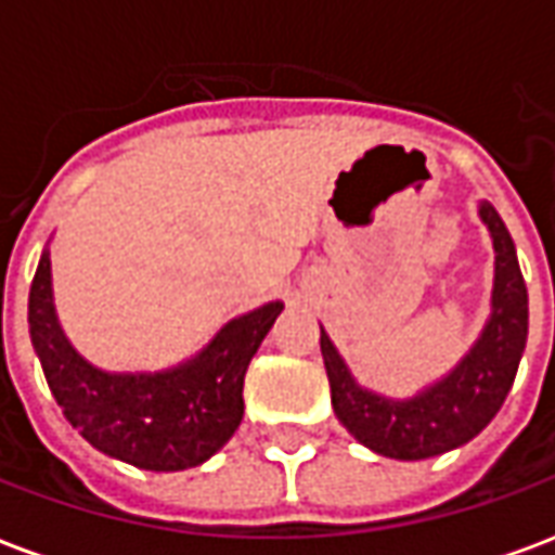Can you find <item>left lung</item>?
<instances>
[{"label":"left lung","mask_w":555,"mask_h":555,"mask_svg":"<svg viewBox=\"0 0 555 555\" xmlns=\"http://www.w3.org/2000/svg\"><path fill=\"white\" fill-rule=\"evenodd\" d=\"M478 217L493 241L490 314L476 345L452 372L410 398H389L357 384L348 362L321 326L333 410L357 440L396 461H425L452 452L488 428L514 384L529 333V297L517 264V249L490 202H478Z\"/></svg>","instance_id":"left-lung-1"}]
</instances>
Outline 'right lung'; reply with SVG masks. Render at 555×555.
Wrapping results in <instances>:
<instances>
[{"label":"right lung","instance_id":"add662e5","mask_svg":"<svg viewBox=\"0 0 555 555\" xmlns=\"http://www.w3.org/2000/svg\"><path fill=\"white\" fill-rule=\"evenodd\" d=\"M285 306L231 318L205 348L163 372H103L59 324L50 246L29 291V336L65 418L98 452L154 473H178L217 454L243 418V377Z\"/></svg>","mask_w":555,"mask_h":555}]
</instances>
